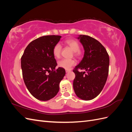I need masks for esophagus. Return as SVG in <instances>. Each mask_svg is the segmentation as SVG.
<instances>
[{"label": "esophagus", "instance_id": "34e87169", "mask_svg": "<svg viewBox=\"0 0 132 132\" xmlns=\"http://www.w3.org/2000/svg\"><path fill=\"white\" fill-rule=\"evenodd\" d=\"M65 71H66V73H68V72H69V71H70V70L66 69V70H65Z\"/></svg>", "mask_w": 132, "mask_h": 132}]
</instances>
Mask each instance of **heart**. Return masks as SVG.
Returning <instances> with one entry per match:
<instances>
[{
	"label": "heart",
	"instance_id": "1",
	"mask_svg": "<svg viewBox=\"0 0 132 132\" xmlns=\"http://www.w3.org/2000/svg\"><path fill=\"white\" fill-rule=\"evenodd\" d=\"M65 43L67 45L69 46L71 49L75 53L76 55L79 54V44L77 41L73 39H67L65 41ZM62 49L61 45L59 43H57L55 45L53 48V55L55 58H58L61 54V51ZM75 64V61L72 59H63L59 61L58 63V65L59 67L65 69H70L71 67L73 66Z\"/></svg>",
	"mask_w": 132,
	"mask_h": 132
}]
</instances>
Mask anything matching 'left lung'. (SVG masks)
I'll list each match as a JSON object with an SVG mask.
<instances>
[{
	"mask_svg": "<svg viewBox=\"0 0 132 132\" xmlns=\"http://www.w3.org/2000/svg\"><path fill=\"white\" fill-rule=\"evenodd\" d=\"M84 50V57L73 72V88L77 96L91 100L100 94L109 74L110 58L105 48L96 39L87 35L77 37ZM78 69L85 72H80Z\"/></svg>",
	"mask_w": 132,
	"mask_h": 132,
	"instance_id": "1",
	"label": "left lung"
}]
</instances>
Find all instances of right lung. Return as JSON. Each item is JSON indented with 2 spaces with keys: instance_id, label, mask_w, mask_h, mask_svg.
<instances>
[{
  "instance_id": "right-lung-1",
  "label": "right lung",
  "mask_w": 132,
  "mask_h": 132,
  "mask_svg": "<svg viewBox=\"0 0 132 132\" xmlns=\"http://www.w3.org/2000/svg\"><path fill=\"white\" fill-rule=\"evenodd\" d=\"M61 37L49 35L36 39L26 47L21 57L23 81L31 94L39 100L45 101L53 98L65 75L64 69L59 67L55 69L57 63L52 52Z\"/></svg>"
}]
</instances>
